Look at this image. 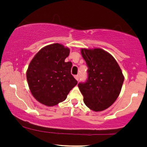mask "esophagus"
Masks as SVG:
<instances>
[{
  "label": "esophagus",
  "instance_id": "34e87169",
  "mask_svg": "<svg viewBox=\"0 0 147 147\" xmlns=\"http://www.w3.org/2000/svg\"><path fill=\"white\" fill-rule=\"evenodd\" d=\"M74 78H76V80H77V81H79V78H80V77H79V76H74Z\"/></svg>",
  "mask_w": 147,
  "mask_h": 147
}]
</instances>
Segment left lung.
I'll return each instance as SVG.
<instances>
[{
  "mask_svg": "<svg viewBox=\"0 0 147 147\" xmlns=\"http://www.w3.org/2000/svg\"><path fill=\"white\" fill-rule=\"evenodd\" d=\"M88 67V78L78 84L88 108L98 112L110 107L119 96L124 76L115 59L102 49H81Z\"/></svg>",
  "mask_w": 147,
  "mask_h": 147,
  "instance_id": "obj_1",
  "label": "left lung"
}]
</instances>
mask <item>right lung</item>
Listing matches in <instances>:
<instances>
[{
    "label": "right lung",
    "instance_id": "add662e5",
    "mask_svg": "<svg viewBox=\"0 0 147 147\" xmlns=\"http://www.w3.org/2000/svg\"><path fill=\"white\" fill-rule=\"evenodd\" d=\"M69 54L67 47L54 43L42 48L31 60L27 80L31 94L40 103L57 105L78 84L71 74L72 63L65 61Z\"/></svg>",
    "mask_w": 147,
    "mask_h": 147
}]
</instances>
